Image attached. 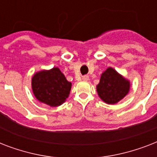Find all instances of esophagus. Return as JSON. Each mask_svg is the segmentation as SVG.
<instances>
[{
  "label": "esophagus",
  "instance_id": "34e87169",
  "mask_svg": "<svg viewBox=\"0 0 157 157\" xmlns=\"http://www.w3.org/2000/svg\"><path fill=\"white\" fill-rule=\"evenodd\" d=\"M82 80L85 81H87L89 80V76H87V75H85V76H82Z\"/></svg>",
  "mask_w": 157,
  "mask_h": 157
}]
</instances>
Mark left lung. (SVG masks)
I'll list each match as a JSON object with an SVG mask.
<instances>
[{"mask_svg":"<svg viewBox=\"0 0 157 157\" xmlns=\"http://www.w3.org/2000/svg\"><path fill=\"white\" fill-rule=\"evenodd\" d=\"M129 90V82L112 67L102 74L97 86L98 96L105 103L114 104L121 100Z\"/></svg>","mask_w":157,"mask_h":157,"instance_id":"1","label":"left lung"}]
</instances>
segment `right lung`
I'll list each match as a JSON object with an SVG mask.
<instances>
[{
    "label": "right lung",
    "mask_w": 157,
    "mask_h": 157,
    "mask_svg": "<svg viewBox=\"0 0 157 157\" xmlns=\"http://www.w3.org/2000/svg\"><path fill=\"white\" fill-rule=\"evenodd\" d=\"M34 95L38 100L51 107L64 103L71 90V83L67 81L58 67L36 73L32 80Z\"/></svg>",
    "instance_id": "obj_1"
}]
</instances>
